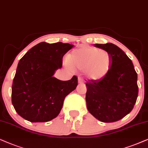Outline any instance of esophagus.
I'll return each mask as SVG.
<instances>
[{"instance_id": "obj_1", "label": "esophagus", "mask_w": 148, "mask_h": 148, "mask_svg": "<svg viewBox=\"0 0 148 148\" xmlns=\"http://www.w3.org/2000/svg\"><path fill=\"white\" fill-rule=\"evenodd\" d=\"M78 83H84V82H85L84 81V80L81 77H78Z\"/></svg>"}]
</instances>
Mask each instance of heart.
Masks as SVG:
<instances>
[{
  "instance_id": "obj_1",
  "label": "heart",
  "mask_w": 148,
  "mask_h": 148,
  "mask_svg": "<svg viewBox=\"0 0 148 148\" xmlns=\"http://www.w3.org/2000/svg\"><path fill=\"white\" fill-rule=\"evenodd\" d=\"M70 68L85 70L91 80H100L109 73L113 59L107 50L93 47H81L72 50L67 57Z\"/></svg>"
}]
</instances>
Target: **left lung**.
<instances>
[{
  "instance_id": "1",
  "label": "left lung",
  "mask_w": 148,
  "mask_h": 148,
  "mask_svg": "<svg viewBox=\"0 0 148 148\" xmlns=\"http://www.w3.org/2000/svg\"><path fill=\"white\" fill-rule=\"evenodd\" d=\"M111 54V70L100 80L86 83V102L88 111L102 122L120 120L130 113L136 103L139 92L137 74L133 63L116 45L94 44Z\"/></svg>"
}]
</instances>
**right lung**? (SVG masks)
<instances>
[{"label": "right lung", "instance_id": "add662e5", "mask_svg": "<svg viewBox=\"0 0 148 148\" xmlns=\"http://www.w3.org/2000/svg\"><path fill=\"white\" fill-rule=\"evenodd\" d=\"M73 45L41 42L18 63L12 84V102L19 115L31 122H46L60 113L63 101L78 85L77 76L60 80L53 76Z\"/></svg>", "mask_w": 148, "mask_h": 148}]
</instances>
